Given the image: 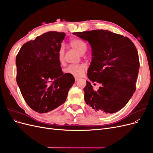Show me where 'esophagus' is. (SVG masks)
<instances>
[{"label":"esophagus","instance_id":"1","mask_svg":"<svg viewBox=\"0 0 153 153\" xmlns=\"http://www.w3.org/2000/svg\"><path fill=\"white\" fill-rule=\"evenodd\" d=\"M75 81H77L78 79V77L77 76H75Z\"/></svg>","mask_w":153,"mask_h":153}]
</instances>
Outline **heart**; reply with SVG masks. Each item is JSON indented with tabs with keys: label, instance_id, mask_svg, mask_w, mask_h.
I'll return each instance as SVG.
<instances>
[{
	"label": "heart",
	"instance_id": "b5f03b06",
	"mask_svg": "<svg viewBox=\"0 0 153 153\" xmlns=\"http://www.w3.org/2000/svg\"><path fill=\"white\" fill-rule=\"evenodd\" d=\"M70 45L80 55H84L86 51L87 50V45L84 41H83L80 39H72L70 42ZM63 47H61L59 49V59L60 61H62L63 57ZM86 69V66L84 64H78V65H70L68 66L64 71L66 73L71 74L74 76H78L82 75L83 73L84 72L85 69Z\"/></svg>",
	"mask_w": 153,
	"mask_h": 153
}]
</instances>
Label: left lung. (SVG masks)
I'll list each match as a JSON object with an SVG mask.
<instances>
[{
  "label": "left lung",
  "instance_id": "1",
  "mask_svg": "<svg viewBox=\"0 0 153 153\" xmlns=\"http://www.w3.org/2000/svg\"><path fill=\"white\" fill-rule=\"evenodd\" d=\"M89 43L92 59L87 76L101 84L98 91L87 82L84 100L92 110L107 115L122 109L136 89L140 62L135 45L127 37L106 30L74 32Z\"/></svg>",
  "mask_w": 153,
  "mask_h": 153
}]
</instances>
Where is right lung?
Instances as JSON below:
<instances>
[{
  "mask_svg": "<svg viewBox=\"0 0 153 153\" xmlns=\"http://www.w3.org/2000/svg\"><path fill=\"white\" fill-rule=\"evenodd\" d=\"M64 32L50 31L22 46L16 57V82L30 108L43 114L65 102L75 83L71 74L62 72L59 49ZM50 81L52 84L48 85Z\"/></svg>",
  "mask_w": 153,
  "mask_h": 153,
  "instance_id": "1",
  "label": "right lung"
}]
</instances>
